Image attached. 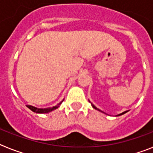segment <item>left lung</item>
<instances>
[{
    "instance_id": "8db88e82",
    "label": "left lung",
    "mask_w": 153,
    "mask_h": 153,
    "mask_svg": "<svg viewBox=\"0 0 153 153\" xmlns=\"http://www.w3.org/2000/svg\"><path fill=\"white\" fill-rule=\"evenodd\" d=\"M91 105H92V106H93V108H94V109H97V110H98V111H100V112H102V113H103V112H102V111H101L100 109H98V108H97V107H96V106H94V105H93V103H91ZM127 112H128V111H125V112H123V113H120V114L117 115V116H121V115L124 114V113H127Z\"/></svg>"
}]
</instances>
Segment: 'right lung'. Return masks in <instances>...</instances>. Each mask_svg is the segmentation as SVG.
Returning a JSON list of instances; mask_svg holds the SVG:
<instances>
[{
  "instance_id": "obj_1",
  "label": "right lung",
  "mask_w": 153,
  "mask_h": 153,
  "mask_svg": "<svg viewBox=\"0 0 153 153\" xmlns=\"http://www.w3.org/2000/svg\"><path fill=\"white\" fill-rule=\"evenodd\" d=\"M62 101V102H63ZM60 102V103L58 104V105H56V106H53V107H50V108H45V109H39V108H36V107H34V106H30V105H28L27 106L28 108H29L30 110H32L33 112H34V113H50V112L53 111V110H54V109H57L59 106H60V104H61V102Z\"/></svg>"
}]
</instances>
